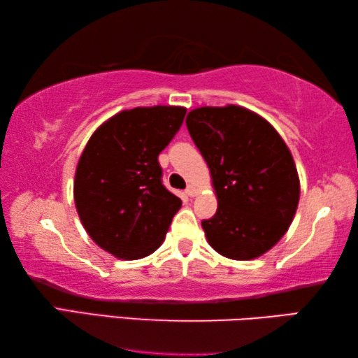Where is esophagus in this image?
<instances>
[{
    "instance_id": "esophagus-1",
    "label": "esophagus",
    "mask_w": 358,
    "mask_h": 358,
    "mask_svg": "<svg viewBox=\"0 0 358 358\" xmlns=\"http://www.w3.org/2000/svg\"><path fill=\"white\" fill-rule=\"evenodd\" d=\"M185 193H187V195H189V196H195V195H196V193H198V190H196V187H193V185H189V187H187V190H185Z\"/></svg>"
}]
</instances>
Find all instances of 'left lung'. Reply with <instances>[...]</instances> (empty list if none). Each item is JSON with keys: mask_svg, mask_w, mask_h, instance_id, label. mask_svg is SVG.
Returning a JSON list of instances; mask_svg holds the SVG:
<instances>
[{"mask_svg": "<svg viewBox=\"0 0 358 358\" xmlns=\"http://www.w3.org/2000/svg\"><path fill=\"white\" fill-rule=\"evenodd\" d=\"M187 128L208 163L217 213L201 227L210 248L254 260L289 230L300 178L289 148L268 120L236 104L190 110Z\"/></svg>", "mask_w": 358, "mask_h": 358, "instance_id": "8db88e82", "label": "left lung"}]
</instances>
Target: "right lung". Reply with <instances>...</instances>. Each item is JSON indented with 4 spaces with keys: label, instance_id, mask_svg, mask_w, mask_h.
Listing matches in <instances>:
<instances>
[{
    "label": "right lung",
    "instance_id": "1",
    "mask_svg": "<svg viewBox=\"0 0 358 358\" xmlns=\"http://www.w3.org/2000/svg\"><path fill=\"white\" fill-rule=\"evenodd\" d=\"M182 106L125 109L99 125L79 158L74 203L89 236L120 260L160 248L182 201L162 184L158 154L182 125Z\"/></svg>",
    "mask_w": 358,
    "mask_h": 358
}]
</instances>
